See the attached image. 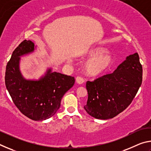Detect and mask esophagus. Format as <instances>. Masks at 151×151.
Returning a JSON list of instances; mask_svg holds the SVG:
<instances>
[{
  "label": "esophagus",
  "mask_w": 151,
  "mask_h": 151,
  "mask_svg": "<svg viewBox=\"0 0 151 151\" xmlns=\"http://www.w3.org/2000/svg\"><path fill=\"white\" fill-rule=\"evenodd\" d=\"M76 82L79 85H81V84H83L84 83V79L83 77H81V76H77V77L76 78Z\"/></svg>",
  "instance_id": "1"
}]
</instances>
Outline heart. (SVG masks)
I'll return each mask as SVG.
<instances>
[{"instance_id":"obj_1","label":"heart","mask_w":151,"mask_h":151,"mask_svg":"<svg viewBox=\"0 0 151 151\" xmlns=\"http://www.w3.org/2000/svg\"><path fill=\"white\" fill-rule=\"evenodd\" d=\"M104 49L103 48H95L87 51L85 57L91 58L85 65L86 73L90 76H98L105 72L112 63L111 55L108 53H103Z\"/></svg>"}]
</instances>
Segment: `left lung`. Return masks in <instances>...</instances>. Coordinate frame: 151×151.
<instances>
[{
	"mask_svg": "<svg viewBox=\"0 0 151 151\" xmlns=\"http://www.w3.org/2000/svg\"><path fill=\"white\" fill-rule=\"evenodd\" d=\"M142 80V67L136 52L127 57L112 73L86 82L88 100L84 109L94 118H113L132 103Z\"/></svg>",
	"mask_w": 151,
	"mask_h": 151,
	"instance_id": "obj_1",
	"label": "left lung"
}]
</instances>
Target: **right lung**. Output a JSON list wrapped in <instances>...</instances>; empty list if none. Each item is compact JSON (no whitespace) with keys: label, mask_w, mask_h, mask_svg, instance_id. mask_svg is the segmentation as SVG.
<instances>
[{"label":"right lung","mask_w":151,"mask_h":151,"mask_svg":"<svg viewBox=\"0 0 151 151\" xmlns=\"http://www.w3.org/2000/svg\"><path fill=\"white\" fill-rule=\"evenodd\" d=\"M34 50V43L27 40L15 48L6 67L5 85L24 115L33 121H42L57 112L64 94L73 87L75 80L73 76L52 72L50 68L39 81L24 78L19 70L20 57Z\"/></svg>","instance_id":"right-lung-1"}]
</instances>
